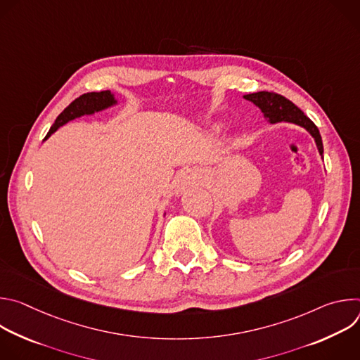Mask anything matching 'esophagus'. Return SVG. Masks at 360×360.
<instances>
[{"label":"esophagus","mask_w":360,"mask_h":360,"mask_svg":"<svg viewBox=\"0 0 360 360\" xmlns=\"http://www.w3.org/2000/svg\"><path fill=\"white\" fill-rule=\"evenodd\" d=\"M203 179V174L199 169H185L181 172L178 178V188L185 189L189 188Z\"/></svg>","instance_id":"34e87169"}]
</instances>
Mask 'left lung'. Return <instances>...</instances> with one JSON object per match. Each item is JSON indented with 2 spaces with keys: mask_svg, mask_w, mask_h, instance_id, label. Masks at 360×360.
Instances as JSON below:
<instances>
[{
  "mask_svg": "<svg viewBox=\"0 0 360 360\" xmlns=\"http://www.w3.org/2000/svg\"><path fill=\"white\" fill-rule=\"evenodd\" d=\"M245 99L253 102V104L258 107L264 117L271 122H292L296 124L302 128H304L307 132H309L316 142L318 150L321 153V157L323 158V143H322V136L319 134L318 127L307 118L292 101L288 98L275 94V92H268V91H261V92H253L243 95Z\"/></svg>",
  "mask_w": 360,
  "mask_h": 360,
  "instance_id": "1",
  "label": "left lung"
}]
</instances>
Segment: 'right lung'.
<instances>
[{
	"label": "right lung",
	"mask_w": 360,
	"mask_h": 360,
	"mask_svg": "<svg viewBox=\"0 0 360 360\" xmlns=\"http://www.w3.org/2000/svg\"><path fill=\"white\" fill-rule=\"evenodd\" d=\"M115 104H117V99L111 91L84 94L79 98H77L75 101H72L71 104L58 115L54 125L49 128L45 139H48L51 136V134H54L60 127H63L68 121H72L82 115H92L102 110H107Z\"/></svg>",
	"instance_id": "1"
}]
</instances>
